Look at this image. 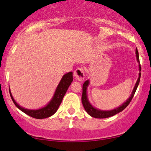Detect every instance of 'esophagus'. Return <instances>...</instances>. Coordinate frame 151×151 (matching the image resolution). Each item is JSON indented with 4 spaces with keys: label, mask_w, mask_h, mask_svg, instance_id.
<instances>
[{
    "label": "esophagus",
    "mask_w": 151,
    "mask_h": 151,
    "mask_svg": "<svg viewBox=\"0 0 151 151\" xmlns=\"http://www.w3.org/2000/svg\"><path fill=\"white\" fill-rule=\"evenodd\" d=\"M85 71L86 69L84 67L78 68L74 71V76L79 81H82V80H84V77H85Z\"/></svg>",
    "instance_id": "34e87169"
}]
</instances>
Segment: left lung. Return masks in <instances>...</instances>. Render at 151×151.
Segmentation results:
<instances>
[{
  "label": "left lung",
  "mask_w": 151,
  "mask_h": 151,
  "mask_svg": "<svg viewBox=\"0 0 151 151\" xmlns=\"http://www.w3.org/2000/svg\"><path fill=\"white\" fill-rule=\"evenodd\" d=\"M136 57H137V62L139 63V71H141V65H140L139 63V53H138L137 49L136 48ZM140 77H141V73L139 74V78H138V80L137 82H136V84L135 87L133 88V92H132V94L130 98L127 100V102L124 103V104L120 106L118 108L113 109L112 111H100L98 110V109H95L93 107L89 102H88L87 96H86V87H87L88 85V80H86V81L84 82V83L82 85V104H83V106L85 111L87 112L88 115H90L91 116L93 117H96V118H106V117H111L113 115H116L117 113H118L121 111H122L126 107H127L128 105L129 104V103L131 102V101L133 99L134 95L135 93L136 90H137V88L138 85H139V80H140Z\"/></svg>",
  "instance_id": "1"
}]
</instances>
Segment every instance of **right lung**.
Here are the masks:
<instances>
[{
	"label": "right lung",
	"instance_id": "right-lung-1",
	"mask_svg": "<svg viewBox=\"0 0 151 151\" xmlns=\"http://www.w3.org/2000/svg\"><path fill=\"white\" fill-rule=\"evenodd\" d=\"M72 81H73V73L72 72H69V73L65 74L63 78H62L61 81L60 82L56 90H55V93L54 96H53V98L51 102L45 107H43V108L40 109H38V110H29V109H24L20 106L16 102V101L14 100L10 91L9 94L14 104L20 111H22V112L26 113L27 115H29L32 117H34V118L44 119L51 116V115L56 112L59 106L61 104L62 101H63V99L64 96H65L66 92H67L68 88H69L70 84H71Z\"/></svg>",
	"mask_w": 151,
	"mask_h": 151
}]
</instances>
